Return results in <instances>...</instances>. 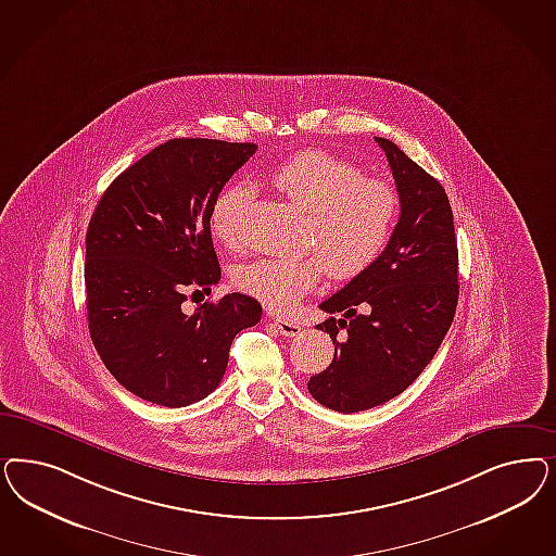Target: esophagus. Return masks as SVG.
<instances>
[{
    "instance_id": "1",
    "label": "esophagus",
    "mask_w": 556,
    "mask_h": 556,
    "mask_svg": "<svg viewBox=\"0 0 556 556\" xmlns=\"http://www.w3.org/2000/svg\"><path fill=\"white\" fill-rule=\"evenodd\" d=\"M271 325H274V329H278L280 336H287V338H294L301 333V325L290 321V319H274Z\"/></svg>"
}]
</instances>
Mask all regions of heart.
<instances>
[{
    "label": "heart",
    "instance_id": "1",
    "mask_svg": "<svg viewBox=\"0 0 556 556\" xmlns=\"http://www.w3.org/2000/svg\"><path fill=\"white\" fill-rule=\"evenodd\" d=\"M271 184L306 213V248L317 255L268 257L241 266L235 285L274 313H287L319 282L323 266L348 280L370 268L387 248L399 211L391 184L321 149H303L269 172ZM248 184L223 188L211 206V231L227 248L241 243Z\"/></svg>",
    "mask_w": 556,
    "mask_h": 556
}]
</instances>
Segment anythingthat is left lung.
I'll list each match as a JSON object with an SVG mask.
<instances>
[{"label": "left lung", "mask_w": 556, "mask_h": 556, "mask_svg": "<svg viewBox=\"0 0 556 556\" xmlns=\"http://www.w3.org/2000/svg\"><path fill=\"white\" fill-rule=\"evenodd\" d=\"M377 143L391 165L401 215L377 262L319 305L343 317L317 325L329 333L336 356L306 387L333 412H366L403 393L435 356L458 303L446 190L393 141L377 137Z\"/></svg>", "instance_id": "left-lung-1"}]
</instances>
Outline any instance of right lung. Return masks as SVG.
<instances>
[{
	"mask_svg": "<svg viewBox=\"0 0 556 556\" xmlns=\"http://www.w3.org/2000/svg\"><path fill=\"white\" fill-rule=\"evenodd\" d=\"M257 144L172 139L108 186L86 235L90 336L126 391L163 407L213 393L235 336L262 319L239 292L181 305L220 280L211 206Z\"/></svg>",
	"mask_w": 556,
	"mask_h": 556,
	"instance_id": "obj_1",
	"label": "right lung"
}]
</instances>
